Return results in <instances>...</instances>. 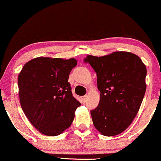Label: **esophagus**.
Wrapping results in <instances>:
<instances>
[{"label":"esophagus","mask_w":161,"mask_h":161,"mask_svg":"<svg viewBox=\"0 0 161 161\" xmlns=\"http://www.w3.org/2000/svg\"><path fill=\"white\" fill-rule=\"evenodd\" d=\"M81 100H82L84 103H85L87 100V96H84L81 97Z\"/></svg>","instance_id":"1"}]
</instances>
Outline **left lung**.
I'll return each instance as SVG.
<instances>
[{
	"mask_svg": "<svg viewBox=\"0 0 161 161\" xmlns=\"http://www.w3.org/2000/svg\"><path fill=\"white\" fill-rule=\"evenodd\" d=\"M85 62L96 72L100 91L98 106L90 112L95 128L106 136L118 135L132 123L141 106L147 87L146 65L139 56L123 51L87 55Z\"/></svg>",
	"mask_w": 161,
	"mask_h": 161,
	"instance_id": "obj_1",
	"label": "left lung"
}]
</instances>
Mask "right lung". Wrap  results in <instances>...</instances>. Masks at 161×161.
I'll return each mask as SVG.
<instances>
[{"instance_id": "add662e5", "label": "right lung", "mask_w": 161, "mask_h": 161, "mask_svg": "<svg viewBox=\"0 0 161 161\" xmlns=\"http://www.w3.org/2000/svg\"><path fill=\"white\" fill-rule=\"evenodd\" d=\"M76 64L74 58H36L26 63L18 75L20 105L42 134L58 136L73 123L81 103L72 95L68 81Z\"/></svg>"}]
</instances>
